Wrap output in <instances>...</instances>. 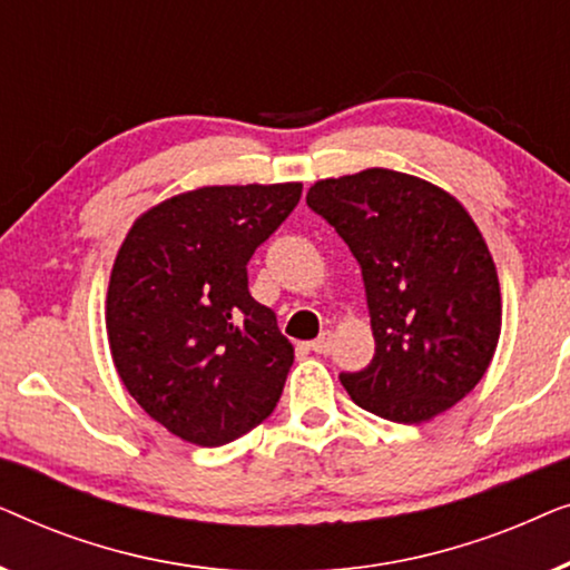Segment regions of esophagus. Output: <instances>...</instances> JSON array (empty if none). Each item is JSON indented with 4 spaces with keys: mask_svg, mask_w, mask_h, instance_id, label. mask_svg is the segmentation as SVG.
<instances>
[{
    "mask_svg": "<svg viewBox=\"0 0 570 570\" xmlns=\"http://www.w3.org/2000/svg\"><path fill=\"white\" fill-rule=\"evenodd\" d=\"M308 347L314 350L316 355H330L332 353V332H322Z\"/></svg>",
    "mask_w": 570,
    "mask_h": 570,
    "instance_id": "1",
    "label": "esophagus"
}]
</instances>
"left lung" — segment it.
I'll return each mask as SVG.
<instances>
[{
  "instance_id": "left-lung-1",
  "label": "left lung",
  "mask_w": 570,
  "mask_h": 570,
  "mask_svg": "<svg viewBox=\"0 0 570 570\" xmlns=\"http://www.w3.org/2000/svg\"><path fill=\"white\" fill-rule=\"evenodd\" d=\"M306 202L363 269L376 353L363 371L340 373L353 402L410 425L454 407L501 337L495 264L466 209L389 168L324 178Z\"/></svg>"
}]
</instances>
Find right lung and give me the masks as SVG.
Returning a JSON list of instances; mask_svg holds the SVG:
<instances>
[{
  "label": "right lung",
  "instance_id": "right-lung-1",
  "mask_svg": "<svg viewBox=\"0 0 570 570\" xmlns=\"http://www.w3.org/2000/svg\"><path fill=\"white\" fill-rule=\"evenodd\" d=\"M301 184L202 186L147 209L116 254L106 301L114 365L153 420L223 446L272 415L293 365L246 264Z\"/></svg>",
  "mask_w": 570,
  "mask_h": 570
}]
</instances>
